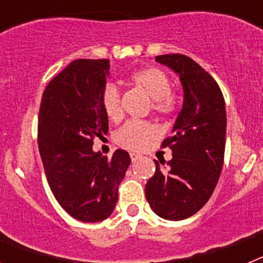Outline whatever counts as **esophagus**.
<instances>
[{
	"label": "esophagus",
	"instance_id": "obj_1",
	"mask_svg": "<svg viewBox=\"0 0 263 263\" xmlns=\"http://www.w3.org/2000/svg\"><path fill=\"white\" fill-rule=\"evenodd\" d=\"M130 159H132V162H137L138 159H141V155L136 154V153H130Z\"/></svg>",
	"mask_w": 263,
	"mask_h": 263
}]
</instances>
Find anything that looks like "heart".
<instances>
[{
	"instance_id": "obj_1",
	"label": "heart",
	"mask_w": 263,
	"mask_h": 263,
	"mask_svg": "<svg viewBox=\"0 0 263 263\" xmlns=\"http://www.w3.org/2000/svg\"><path fill=\"white\" fill-rule=\"evenodd\" d=\"M130 81L142 88L153 99V108L159 115H171L179 104L178 96L171 90V81L163 69L158 67H146L134 71ZM101 106L110 121L122 117L121 95L116 85L106 84L101 93ZM159 137V129L154 124L145 121H130L116 133V142L133 152H142Z\"/></svg>"
}]
</instances>
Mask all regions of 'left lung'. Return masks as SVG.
<instances>
[{
  "mask_svg": "<svg viewBox=\"0 0 263 263\" xmlns=\"http://www.w3.org/2000/svg\"><path fill=\"white\" fill-rule=\"evenodd\" d=\"M155 60L178 73L184 100L173 136L162 143L171 148L173 159L167 170L154 160L145 194L159 217L179 221L200 211L215 191L224 163L227 111L218 84L195 60L180 53Z\"/></svg>",
  "mask_w": 263,
  "mask_h": 263,
  "instance_id": "1",
  "label": "left lung"
}]
</instances>
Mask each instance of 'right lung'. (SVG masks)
I'll return each instance as SVG.
<instances>
[{
  "label": "right lung",
  "mask_w": 263,
  "mask_h": 263,
  "mask_svg": "<svg viewBox=\"0 0 263 263\" xmlns=\"http://www.w3.org/2000/svg\"><path fill=\"white\" fill-rule=\"evenodd\" d=\"M109 68L108 59L69 63L48 83L39 108L38 146L48 185L63 210L83 222L111 215L132 162L125 150L108 159L92 148L95 137L108 133L101 93Z\"/></svg>",
  "instance_id": "add662e5"
}]
</instances>
